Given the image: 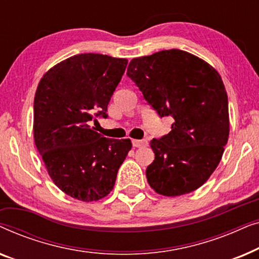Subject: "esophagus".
Listing matches in <instances>:
<instances>
[{"label":"esophagus","mask_w":259,"mask_h":259,"mask_svg":"<svg viewBox=\"0 0 259 259\" xmlns=\"http://www.w3.org/2000/svg\"><path fill=\"white\" fill-rule=\"evenodd\" d=\"M132 144H133V146L134 147H144V146H146L147 145V141L146 140H137V139H134V140H132Z\"/></svg>","instance_id":"1"}]
</instances>
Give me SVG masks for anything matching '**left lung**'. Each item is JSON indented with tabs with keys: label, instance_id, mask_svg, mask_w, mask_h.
Listing matches in <instances>:
<instances>
[{
	"label": "left lung",
	"instance_id": "obj_1",
	"mask_svg": "<svg viewBox=\"0 0 259 259\" xmlns=\"http://www.w3.org/2000/svg\"><path fill=\"white\" fill-rule=\"evenodd\" d=\"M127 75L159 116L173 118L171 132L151 140L150 186L166 197L199 189L229 139L228 94L219 73L198 56L168 49L133 59Z\"/></svg>",
	"mask_w": 259,
	"mask_h": 259
}]
</instances>
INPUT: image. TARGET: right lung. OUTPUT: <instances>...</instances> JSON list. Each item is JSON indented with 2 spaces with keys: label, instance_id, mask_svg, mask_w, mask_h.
Instances as JSON below:
<instances>
[{
  "label": "right lung",
  "instance_id": "1",
  "mask_svg": "<svg viewBox=\"0 0 259 259\" xmlns=\"http://www.w3.org/2000/svg\"><path fill=\"white\" fill-rule=\"evenodd\" d=\"M126 59L77 54L52 67L34 98V141L48 175L62 192L97 201L114 187L132 143L108 139L92 128L125 73Z\"/></svg>",
  "mask_w": 259,
  "mask_h": 259
}]
</instances>
